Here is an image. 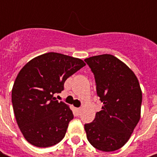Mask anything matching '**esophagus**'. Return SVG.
I'll use <instances>...</instances> for the list:
<instances>
[{"instance_id": "obj_1", "label": "esophagus", "mask_w": 157, "mask_h": 157, "mask_svg": "<svg viewBox=\"0 0 157 157\" xmlns=\"http://www.w3.org/2000/svg\"><path fill=\"white\" fill-rule=\"evenodd\" d=\"M76 111L78 113V114H79L80 113V112H81V108H76Z\"/></svg>"}]
</instances>
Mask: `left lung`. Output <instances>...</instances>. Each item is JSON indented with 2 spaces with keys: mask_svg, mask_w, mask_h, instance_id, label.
<instances>
[{
  "mask_svg": "<svg viewBox=\"0 0 157 157\" xmlns=\"http://www.w3.org/2000/svg\"><path fill=\"white\" fill-rule=\"evenodd\" d=\"M94 73L97 95L103 103L91 123L85 124L89 142L110 152L128 141L141 117L142 94L135 73L110 54L86 58Z\"/></svg>",
  "mask_w": 157,
  "mask_h": 157,
  "instance_id": "1",
  "label": "left lung"
}]
</instances>
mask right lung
Instances as JSON below:
<instances>
[{
    "instance_id": "right-lung-1",
    "label": "right lung",
    "mask_w": 157,
    "mask_h": 157,
    "mask_svg": "<svg viewBox=\"0 0 157 157\" xmlns=\"http://www.w3.org/2000/svg\"><path fill=\"white\" fill-rule=\"evenodd\" d=\"M85 65L79 58L50 52L33 58L20 71L12 104L18 127L30 144L47 148L64 137L73 113L54 94H60L65 80Z\"/></svg>"
}]
</instances>
